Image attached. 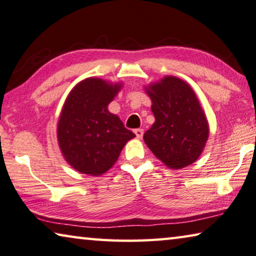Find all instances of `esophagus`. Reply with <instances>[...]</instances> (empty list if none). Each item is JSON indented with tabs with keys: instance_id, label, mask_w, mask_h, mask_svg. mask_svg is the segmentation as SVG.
I'll return each instance as SVG.
<instances>
[{
	"instance_id": "34e87169",
	"label": "esophagus",
	"mask_w": 256,
	"mask_h": 256,
	"mask_svg": "<svg viewBox=\"0 0 256 256\" xmlns=\"http://www.w3.org/2000/svg\"><path fill=\"white\" fill-rule=\"evenodd\" d=\"M134 132H135V135L137 138H142L143 137V134H144V130L142 128H137L134 130Z\"/></svg>"
}]
</instances>
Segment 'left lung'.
<instances>
[{"mask_svg": "<svg viewBox=\"0 0 256 256\" xmlns=\"http://www.w3.org/2000/svg\"><path fill=\"white\" fill-rule=\"evenodd\" d=\"M156 122L144 140L158 160L182 169L198 160L208 137V126L198 100L188 84L166 77L150 86Z\"/></svg>", "mask_w": 256, "mask_h": 256, "instance_id": "8db88e82", "label": "left lung"}]
</instances>
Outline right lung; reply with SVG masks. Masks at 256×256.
<instances>
[{"instance_id": "add662e5", "label": "right lung", "mask_w": 256, "mask_h": 256, "mask_svg": "<svg viewBox=\"0 0 256 256\" xmlns=\"http://www.w3.org/2000/svg\"><path fill=\"white\" fill-rule=\"evenodd\" d=\"M120 90L102 79L87 78L71 90L58 124V140L66 162L82 174L98 176L118 160L135 134L108 106Z\"/></svg>"}]
</instances>
